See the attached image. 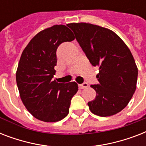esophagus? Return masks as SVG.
Listing matches in <instances>:
<instances>
[{
	"label": "esophagus",
	"instance_id": "esophagus-1",
	"mask_svg": "<svg viewBox=\"0 0 146 146\" xmlns=\"http://www.w3.org/2000/svg\"><path fill=\"white\" fill-rule=\"evenodd\" d=\"M88 86H89V85H88L87 82H83V83H82V84L79 85V88H80V89H86V88H87Z\"/></svg>",
	"mask_w": 146,
	"mask_h": 146
}]
</instances>
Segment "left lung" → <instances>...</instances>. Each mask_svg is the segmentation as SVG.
Listing matches in <instances>:
<instances>
[{"label":"left lung","instance_id":"left-lung-1","mask_svg":"<svg viewBox=\"0 0 146 146\" xmlns=\"http://www.w3.org/2000/svg\"><path fill=\"white\" fill-rule=\"evenodd\" d=\"M89 62L99 66L96 92L88 102L90 111L100 117L117 113L124 108L136 89L138 69L127 44L113 31L90 23H70Z\"/></svg>","mask_w":146,"mask_h":146}]
</instances>
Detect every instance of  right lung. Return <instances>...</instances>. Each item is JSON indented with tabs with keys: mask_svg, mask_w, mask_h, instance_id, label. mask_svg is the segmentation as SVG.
<instances>
[{
	"mask_svg": "<svg viewBox=\"0 0 146 146\" xmlns=\"http://www.w3.org/2000/svg\"><path fill=\"white\" fill-rule=\"evenodd\" d=\"M74 38L68 27L55 25L38 33L22 53L17 71V87L26 109L38 120L57 122L68 114L78 85L58 83L52 79L57 48Z\"/></svg>",
	"mask_w": 146,
	"mask_h": 146,
	"instance_id": "add662e5",
	"label": "right lung"
}]
</instances>
